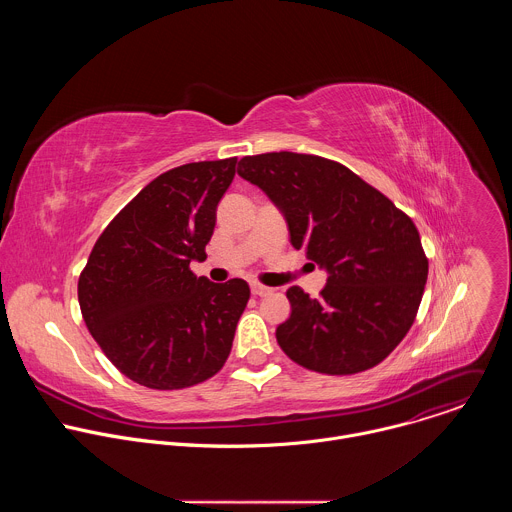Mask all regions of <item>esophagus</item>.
Instances as JSON below:
<instances>
[{"label":"esophagus","instance_id":"obj_1","mask_svg":"<svg viewBox=\"0 0 512 512\" xmlns=\"http://www.w3.org/2000/svg\"><path fill=\"white\" fill-rule=\"evenodd\" d=\"M269 291H271V287H267V285H263V283H257V281L251 283V294H253V296H267Z\"/></svg>","mask_w":512,"mask_h":512}]
</instances>
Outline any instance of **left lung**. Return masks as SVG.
I'll return each mask as SVG.
<instances>
[{
    "label": "left lung",
    "mask_w": 512,
    "mask_h": 512,
    "mask_svg": "<svg viewBox=\"0 0 512 512\" xmlns=\"http://www.w3.org/2000/svg\"><path fill=\"white\" fill-rule=\"evenodd\" d=\"M239 176L285 214L291 245L328 271L318 298L285 296L281 350L300 367L354 375L383 362L415 322L427 281L417 227L383 192L340 162L294 152L245 156Z\"/></svg>",
    "instance_id": "left-lung-1"
}]
</instances>
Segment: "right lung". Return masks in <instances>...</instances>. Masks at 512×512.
<instances>
[{
	"instance_id": "add662e5",
	"label": "right lung",
	"mask_w": 512,
	"mask_h": 512,
	"mask_svg": "<svg viewBox=\"0 0 512 512\" xmlns=\"http://www.w3.org/2000/svg\"><path fill=\"white\" fill-rule=\"evenodd\" d=\"M237 158L192 162L160 174L97 239L79 277L83 320L105 356L137 385L186 389L227 362L251 289L212 283L190 261L206 259L216 204Z\"/></svg>"
}]
</instances>
